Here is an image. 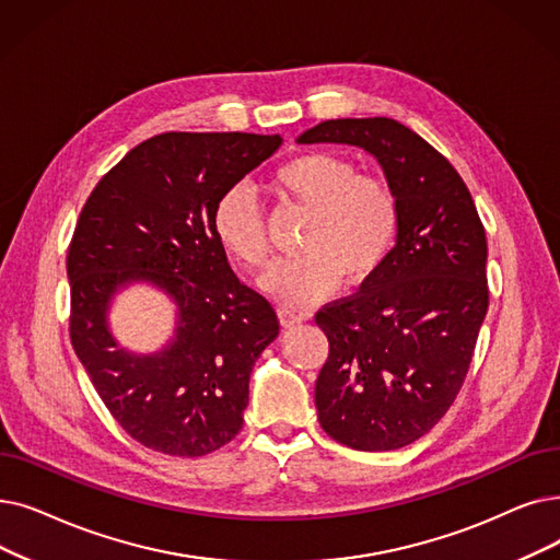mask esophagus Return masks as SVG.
I'll list each match as a JSON object with an SVG mask.
<instances>
[{
    "instance_id": "esophagus-1",
    "label": "esophagus",
    "mask_w": 560,
    "mask_h": 560,
    "mask_svg": "<svg viewBox=\"0 0 560 560\" xmlns=\"http://www.w3.org/2000/svg\"><path fill=\"white\" fill-rule=\"evenodd\" d=\"M279 318H281V323L283 325H300V323H304L308 315L306 313H302V311H298V308H293V306H281L279 308Z\"/></svg>"
}]
</instances>
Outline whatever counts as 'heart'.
<instances>
[{
	"label": "heart",
	"mask_w": 560,
	"mask_h": 560,
	"mask_svg": "<svg viewBox=\"0 0 560 560\" xmlns=\"http://www.w3.org/2000/svg\"><path fill=\"white\" fill-rule=\"evenodd\" d=\"M275 197L308 212L302 254L279 262L265 288L288 304L320 302L348 279L369 281L400 233V203L384 178L359 174L352 160L308 151L281 162L267 183ZM212 235L247 267L270 265V240L260 206L245 185H231L212 210Z\"/></svg>",
	"instance_id": "1"
}]
</instances>
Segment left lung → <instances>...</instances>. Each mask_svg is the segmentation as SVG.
I'll return each mask as SVG.
<instances>
[{"instance_id":"obj_1","label":"left lung","mask_w":560,"mask_h":560,"mask_svg":"<svg viewBox=\"0 0 560 560\" xmlns=\"http://www.w3.org/2000/svg\"><path fill=\"white\" fill-rule=\"evenodd\" d=\"M300 143H350L384 168L400 233L352 298L315 313L329 354L315 382L323 430L357 451L402 448L459 394L490 304L488 240L453 164L394 118H336Z\"/></svg>"}]
</instances>
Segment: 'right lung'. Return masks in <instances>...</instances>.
<instances>
[{"mask_svg":"<svg viewBox=\"0 0 560 560\" xmlns=\"http://www.w3.org/2000/svg\"><path fill=\"white\" fill-rule=\"evenodd\" d=\"M279 145V135H155L109 168L80 212L66 260L70 343L112 417L145 448L201 457L245 423L249 375L279 318L231 270L212 210ZM132 280L179 306L173 343L155 355L118 349L106 327L110 298Z\"/></svg>","mask_w":560,"mask_h":560,"instance_id":"1","label":"right lung"}]
</instances>
